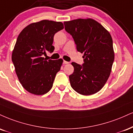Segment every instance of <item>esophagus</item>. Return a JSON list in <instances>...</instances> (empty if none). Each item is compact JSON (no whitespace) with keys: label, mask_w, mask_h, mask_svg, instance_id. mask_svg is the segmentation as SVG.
Returning a JSON list of instances; mask_svg holds the SVG:
<instances>
[{"label":"esophagus","mask_w":133,"mask_h":133,"mask_svg":"<svg viewBox=\"0 0 133 133\" xmlns=\"http://www.w3.org/2000/svg\"><path fill=\"white\" fill-rule=\"evenodd\" d=\"M63 63L64 64H69V62L66 61H63Z\"/></svg>","instance_id":"esophagus-1"}]
</instances>
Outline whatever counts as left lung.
Here are the masks:
<instances>
[{"mask_svg":"<svg viewBox=\"0 0 133 133\" xmlns=\"http://www.w3.org/2000/svg\"><path fill=\"white\" fill-rule=\"evenodd\" d=\"M77 50L84 53L82 65L72 62L74 71L69 76L71 85L83 95L100 91L109 78L115 59L111 35L100 23L92 18H78L64 22Z\"/></svg>","mask_w":133,"mask_h":133,"instance_id":"obj_1","label":"left lung"}]
</instances>
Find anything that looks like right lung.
<instances>
[{
  "label": "right lung",
  "mask_w": 133,
  "mask_h": 133,
  "mask_svg": "<svg viewBox=\"0 0 133 133\" xmlns=\"http://www.w3.org/2000/svg\"><path fill=\"white\" fill-rule=\"evenodd\" d=\"M63 28L62 22L43 20L30 23L19 34L12 60L20 84L28 92L41 95L52 88L63 60L46 61L43 56L53 52L54 35Z\"/></svg>",
  "instance_id": "right-lung-1"
}]
</instances>
